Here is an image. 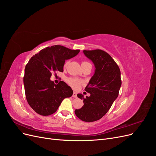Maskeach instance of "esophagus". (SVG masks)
Listing matches in <instances>:
<instances>
[{"instance_id":"obj_1","label":"esophagus","mask_w":156,"mask_h":156,"mask_svg":"<svg viewBox=\"0 0 156 156\" xmlns=\"http://www.w3.org/2000/svg\"><path fill=\"white\" fill-rule=\"evenodd\" d=\"M77 92H73V95H72V96L73 97V98H77Z\"/></svg>"}]
</instances>
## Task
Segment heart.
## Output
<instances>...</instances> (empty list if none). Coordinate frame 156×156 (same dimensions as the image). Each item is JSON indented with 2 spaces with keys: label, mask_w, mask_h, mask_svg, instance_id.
Instances as JSON below:
<instances>
[{
  "label": "heart",
  "mask_w": 156,
  "mask_h": 156,
  "mask_svg": "<svg viewBox=\"0 0 156 156\" xmlns=\"http://www.w3.org/2000/svg\"><path fill=\"white\" fill-rule=\"evenodd\" d=\"M84 63H87V62H83L82 64H84ZM67 64H68V62H66V63L64 64L65 66H66ZM67 82L71 87H72L73 88H75V89L79 88L80 85H81V81H79V79H75V78H68L67 79Z\"/></svg>",
  "instance_id": "obj_1"
}]
</instances>
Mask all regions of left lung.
Segmentation results:
<instances>
[{"mask_svg": "<svg viewBox=\"0 0 156 156\" xmlns=\"http://www.w3.org/2000/svg\"><path fill=\"white\" fill-rule=\"evenodd\" d=\"M83 53L92 61L96 69L85 88V91L90 95L84 98L81 94H77L79 98L83 100L84 105L75 109V113L81 120L91 122L101 119L119 96L122 84L120 70L104 51L84 50Z\"/></svg>", "mask_w": 156, "mask_h": 156, "instance_id": "obj_1", "label": "left lung"}]
</instances>
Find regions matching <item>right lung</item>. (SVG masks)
<instances>
[{
  "label": "right lung",
  "instance_id": "1",
  "mask_svg": "<svg viewBox=\"0 0 156 156\" xmlns=\"http://www.w3.org/2000/svg\"><path fill=\"white\" fill-rule=\"evenodd\" d=\"M79 51L53 45L41 50L29 60L25 66L23 83L27 102L37 114H53L64 98L72 96V89L65 82L55 84L50 78L56 71L63 72L66 60L74 57Z\"/></svg>",
  "mask_w": 156,
  "mask_h": 156
}]
</instances>
